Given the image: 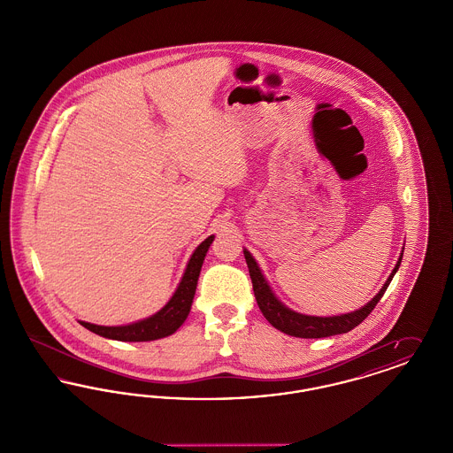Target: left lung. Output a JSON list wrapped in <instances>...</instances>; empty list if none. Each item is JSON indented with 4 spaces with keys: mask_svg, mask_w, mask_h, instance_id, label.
<instances>
[{
    "mask_svg": "<svg viewBox=\"0 0 453 453\" xmlns=\"http://www.w3.org/2000/svg\"><path fill=\"white\" fill-rule=\"evenodd\" d=\"M244 258H246V265L250 268V277H251V281H253V290H255V297H257V302H258L259 311L263 312V316L266 318L268 323L272 324L273 327H277L281 333L296 336V338H327V336L348 333L353 327H357L362 321H365L366 316L373 311L377 302L382 299L384 292L388 290V283L394 279L403 257L397 261L395 268L392 270L390 277L384 283V287L380 288V292L372 301L364 305L362 309L355 311V312L342 314V316H331V318L305 316V314L294 312L288 307H285L273 296L272 288L268 287L265 277L259 272L257 261L250 255V251H246V250H244Z\"/></svg>",
    "mask_w": 453,
    "mask_h": 453,
    "instance_id": "1",
    "label": "left lung"
}]
</instances>
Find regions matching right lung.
<instances>
[{"instance_id": "right-lung-1", "label": "right lung", "mask_w": 453, "mask_h": 453, "mask_svg": "<svg viewBox=\"0 0 453 453\" xmlns=\"http://www.w3.org/2000/svg\"><path fill=\"white\" fill-rule=\"evenodd\" d=\"M212 241L214 236H209L195 250L192 258L187 265L185 275L180 281L176 292L173 294L172 299L151 318L139 323L127 324V326H96L85 321H81V326H85L95 334L117 340V342H152V340L170 336L181 324L185 323L190 312L202 263Z\"/></svg>"}]
</instances>
